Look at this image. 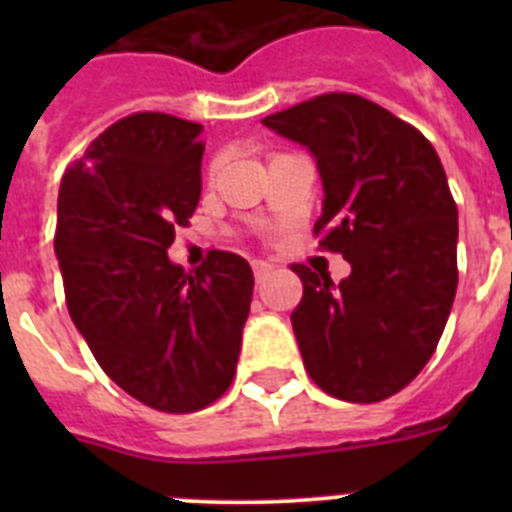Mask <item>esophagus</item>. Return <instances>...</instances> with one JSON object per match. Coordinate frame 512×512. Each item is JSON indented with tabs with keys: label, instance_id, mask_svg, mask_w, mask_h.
Masks as SVG:
<instances>
[{
	"label": "esophagus",
	"instance_id": "1",
	"mask_svg": "<svg viewBox=\"0 0 512 512\" xmlns=\"http://www.w3.org/2000/svg\"><path fill=\"white\" fill-rule=\"evenodd\" d=\"M251 269H253V277H256V282H261V279L266 277V274H269L271 269H274V266L269 264V261H261V259H256L251 264Z\"/></svg>",
	"mask_w": 512,
	"mask_h": 512
}]
</instances>
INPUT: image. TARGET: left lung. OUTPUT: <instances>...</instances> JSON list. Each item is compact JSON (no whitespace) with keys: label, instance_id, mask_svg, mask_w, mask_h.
I'll return each mask as SVG.
<instances>
[{"label":"left lung","instance_id":"obj_1","mask_svg":"<svg viewBox=\"0 0 512 512\" xmlns=\"http://www.w3.org/2000/svg\"><path fill=\"white\" fill-rule=\"evenodd\" d=\"M264 125L310 148L325 189L312 233L351 264L338 284L292 266L307 374L338 400H387L428 364L454 305L459 220L441 158L418 128L359 94H320Z\"/></svg>","mask_w":512,"mask_h":512}]
</instances>
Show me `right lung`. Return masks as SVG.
Masks as SVG:
<instances>
[{
    "label": "right lung",
    "instance_id": "obj_1",
    "mask_svg": "<svg viewBox=\"0 0 512 512\" xmlns=\"http://www.w3.org/2000/svg\"><path fill=\"white\" fill-rule=\"evenodd\" d=\"M202 125L135 112L92 140L58 189L69 315L104 374L161 413H197L235 377L253 271L212 251L189 274L166 251L202 194Z\"/></svg>",
    "mask_w": 512,
    "mask_h": 512
}]
</instances>
